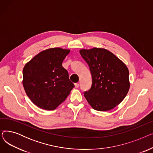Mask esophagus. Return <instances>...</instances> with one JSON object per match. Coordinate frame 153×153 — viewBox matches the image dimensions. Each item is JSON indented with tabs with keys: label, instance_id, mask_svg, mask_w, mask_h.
<instances>
[{
	"label": "esophagus",
	"instance_id": "obj_1",
	"mask_svg": "<svg viewBox=\"0 0 153 153\" xmlns=\"http://www.w3.org/2000/svg\"><path fill=\"white\" fill-rule=\"evenodd\" d=\"M79 87V84L78 83H76L75 84V87L76 88H78Z\"/></svg>",
	"mask_w": 153,
	"mask_h": 153
}]
</instances>
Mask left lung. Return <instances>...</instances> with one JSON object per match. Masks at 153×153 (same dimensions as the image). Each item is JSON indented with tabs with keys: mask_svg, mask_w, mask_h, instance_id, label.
Wrapping results in <instances>:
<instances>
[{
	"mask_svg": "<svg viewBox=\"0 0 153 153\" xmlns=\"http://www.w3.org/2000/svg\"><path fill=\"white\" fill-rule=\"evenodd\" d=\"M89 65L92 79L91 89L84 97L98 111H108L121 103L130 89L129 71L117 56L103 48L81 50Z\"/></svg>",
	"mask_w": 153,
	"mask_h": 153,
	"instance_id": "1",
	"label": "left lung"
}]
</instances>
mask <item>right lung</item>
I'll return each mask as SVG.
<instances>
[{"mask_svg":"<svg viewBox=\"0 0 153 153\" xmlns=\"http://www.w3.org/2000/svg\"><path fill=\"white\" fill-rule=\"evenodd\" d=\"M69 50L50 48L40 52L23 69V85L31 101L44 110H53L66 100L74 87L62 63Z\"/></svg>","mask_w":153,"mask_h":153,"instance_id":"obj_1","label":"right lung"}]
</instances>
